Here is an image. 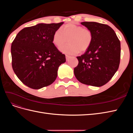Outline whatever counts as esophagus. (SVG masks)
Listing matches in <instances>:
<instances>
[{"label": "esophagus", "mask_w": 133, "mask_h": 133, "mask_svg": "<svg viewBox=\"0 0 133 133\" xmlns=\"http://www.w3.org/2000/svg\"><path fill=\"white\" fill-rule=\"evenodd\" d=\"M65 58H66V61H68V60H69V59L70 58V56L66 55H65Z\"/></svg>", "instance_id": "34e87169"}]
</instances>
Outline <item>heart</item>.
Returning <instances> with one entry per match:
<instances>
[{
	"mask_svg": "<svg viewBox=\"0 0 133 133\" xmlns=\"http://www.w3.org/2000/svg\"><path fill=\"white\" fill-rule=\"evenodd\" d=\"M68 39L69 44L62 46L60 50L65 54H75L79 51H85L90 47L92 34L88 28L69 23L54 32L53 43L56 46L60 47L66 43Z\"/></svg>",
	"mask_w": 133,
	"mask_h": 133,
	"instance_id": "b5f03b06",
	"label": "heart"
}]
</instances>
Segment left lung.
Returning a JSON list of instances; mask_svg holds the SVG:
<instances>
[{
  "label": "left lung",
  "instance_id": "1",
  "mask_svg": "<svg viewBox=\"0 0 133 133\" xmlns=\"http://www.w3.org/2000/svg\"><path fill=\"white\" fill-rule=\"evenodd\" d=\"M82 24L92 34V41L85 53L77 57L74 69L76 78L94 87L105 85L118 70L120 59V42L115 31L108 25L84 22Z\"/></svg>",
  "mask_w": 133,
  "mask_h": 133
}]
</instances>
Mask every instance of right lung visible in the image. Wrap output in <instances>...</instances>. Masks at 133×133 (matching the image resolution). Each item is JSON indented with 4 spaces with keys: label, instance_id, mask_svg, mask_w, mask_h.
Listing matches in <instances>:
<instances>
[{
    "label": "right lung",
    "instance_id": "obj_1",
    "mask_svg": "<svg viewBox=\"0 0 133 133\" xmlns=\"http://www.w3.org/2000/svg\"><path fill=\"white\" fill-rule=\"evenodd\" d=\"M63 23H40L25 28L12 43V68L27 87L39 89L57 78L58 68L66 59L53 44V37Z\"/></svg>",
    "mask_w": 133,
    "mask_h": 133
}]
</instances>
